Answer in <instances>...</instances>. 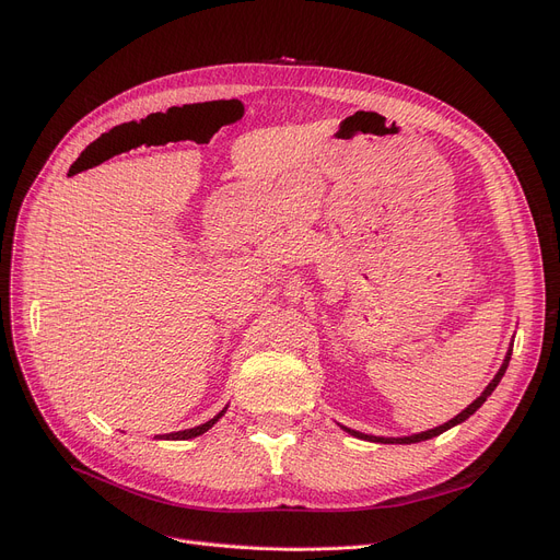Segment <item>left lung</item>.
I'll return each instance as SVG.
<instances>
[{
	"label": "left lung",
	"instance_id": "left-lung-1",
	"mask_svg": "<svg viewBox=\"0 0 560 560\" xmlns=\"http://www.w3.org/2000/svg\"><path fill=\"white\" fill-rule=\"evenodd\" d=\"M509 361H511V349H509V354H506V361H504V365L499 368V372L494 374V378L490 381L488 384V388L481 393V397H477L472 404H469L463 413H458L454 420H450V422H445V424H440V427H435V429H431V431H422V433H416V435H406V438H376V435H365V433H359V431H351V429H347L345 427V431L347 433H351V435H357V438H363V440H372V443H397V445H410V443H420V440H429V438H433V435H440L443 431H447V429H452V427H456V424H460V422H465L469 416L475 413L477 408H481V404L492 395V390L497 388V384L499 381H502V376H504V372H506V368H509Z\"/></svg>",
	"mask_w": 560,
	"mask_h": 560
}]
</instances>
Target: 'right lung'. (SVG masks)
Wrapping results in <instances>:
<instances>
[{
	"mask_svg": "<svg viewBox=\"0 0 560 560\" xmlns=\"http://www.w3.org/2000/svg\"><path fill=\"white\" fill-rule=\"evenodd\" d=\"M224 416V410H220V413L213 418V420H209L206 424H199V427H195V429H186V431H176V433H165L163 438H167V440H188V438H195V435H201L203 431H209L220 418Z\"/></svg>",
	"mask_w": 560,
	"mask_h": 560,
	"instance_id": "add662e5",
	"label": "right lung"
}]
</instances>
